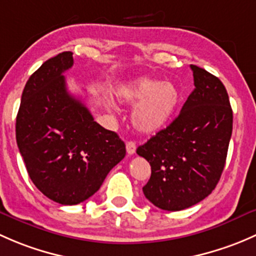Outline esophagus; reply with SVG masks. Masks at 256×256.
<instances>
[{"label":"esophagus","mask_w":256,"mask_h":256,"mask_svg":"<svg viewBox=\"0 0 256 256\" xmlns=\"http://www.w3.org/2000/svg\"><path fill=\"white\" fill-rule=\"evenodd\" d=\"M126 149H127V154L128 155H133L134 152H136V146L134 142L129 140L127 142V144H126Z\"/></svg>","instance_id":"obj_1"}]
</instances>
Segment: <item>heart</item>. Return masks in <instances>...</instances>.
I'll return each instance as SVG.
<instances>
[{"mask_svg":"<svg viewBox=\"0 0 256 256\" xmlns=\"http://www.w3.org/2000/svg\"><path fill=\"white\" fill-rule=\"evenodd\" d=\"M117 97L130 106L136 104L132 124L143 134H155L166 127L181 101L180 91L172 82L146 78L120 88Z\"/></svg>","mask_w":256,"mask_h":256,"instance_id":"b5f03b06","label":"heart"}]
</instances>
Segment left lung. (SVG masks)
<instances>
[{"mask_svg":"<svg viewBox=\"0 0 256 256\" xmlns=\"http://www.w3.org/2000/svg\"><path fill=\"white\" fill-rule=\"evenodd\" d=\"M191 70L194 90L180 114L136 149L152 166L144 194L165 210L194 206L214 190L233 129V112L222 81L196 65Z\"/></svg>","mask_w":256,"mask_h":256,"instance_id":"obj_1","label":"left lung"}]
</instances>
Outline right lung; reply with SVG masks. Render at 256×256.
<instances>
[{
  "label": "right lung",
  "instance_id": "obj_1",
  "mask_svg": "<svg viewBox=\"0 0 256 256\" xmlns=\"http://www.w3.org/2000/svg\"><path fill=\"white\" fill-rule=\"evenodd\" d=\"M72 52L46 60L23 90L16 139L36 188L60 204H78L98 191L126 156L117 133L94 122L82 101L69 94L62 74Z\"/></svg>",
  "mask_w": 256,
  "mask_h": 256
}]
</instances>
